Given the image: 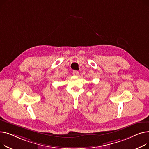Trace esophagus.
I'll return each instance as SVG.
<instances>
[{
	"instance_id": "obj_1",
	"label": "esophagus",
	"mask_w": 149,
	"mask_h": 149,
	"mask_svg": "<svg viewBox=\"0 0 149 149\" xmlns=\"http://www.w3.org/2000/svg\"><path fill=\"white\" fill-rule=\"evenodd\" d=\"M73 74L74 76H77L79 74V72H77L76 70H74V71L73 72Z\"/></svg>"
}]
</instances>
